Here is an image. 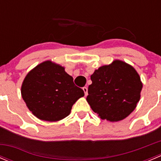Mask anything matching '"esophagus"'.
<instances>
[{"mask_svg":"<svg viewBox=\"0 0 161 161\" xmlns=\"http://www.w3.org/2000/svg\"><path fill=\"white\" fill-rule=\"evenodd\" d=\"M82 90H83L84 92H85V96H87V95H88V89H87V87L84 86L83 88H82Z\"/></svg>","mask_w":161,"mask_h":161,"instance_id":"obj_1","label":"esophagus"}]
</instances>
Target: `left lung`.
I'll return each instance as SVG.
<instances>
[{"label": "left lung", "instance_id": "1", "mask_svg": "<svg viewBox=\"0 0 161 161\" xmlns=\"http://www.w3.org/2000/svg\"><path fill=\"white\" fill-rule=\"evenodd\" d=\"M90 78L86 100L101 119L121 121L134 111L142 88L134 68L116 60L99 68Z\"/></svg>", "mask_w": 161, "mask_h": 161}]
</instances>
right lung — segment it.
I'll list each match as a JSON object with an SVG mask.
<instances>
[{"instance_id": "obj_1", "label": "right lung", "mask_w": 161, "mask_h": 161, "mask_svg": "<svg viewBox=\"0 0 161 161\" xmlns=\"http://www.w3.org/2000/svg\"><path fill=\"white\" fill-rule=\"evenodd\" d=\"M22 97L30 111L39 119L57 121L70 114L73 104L84 96L64 69L44 61L27 74L22 86Z\"/></svg>"}]
</instances>
